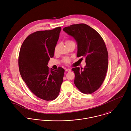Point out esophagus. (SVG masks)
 I'll list each match as a JSON object with an SVG mask.
<instances>
[{"label":"esophagus","instance_id":"34e87169","mask_svg":"<svg viewBox=\"0 0 131 131\" xmlns=\"http://www.w3.org/2000/svg\"><path fill=\"white\" fill-rule=\"evenodd\" d=\"M66 71H67V72H71V70L70 69H66Z\"/></svg>","mask_w":131,"mask_h":131}]
</instances>
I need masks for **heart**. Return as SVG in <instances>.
Segmentation results:
<instances>
[{
  "label": "heart",
  "instance_id": "heart-1",
  "mask_svg": "<svg viewBox=\"0 0 131 131\" xmlns=\"http://www.w3.org/2000/svg\"><path fill=\"white\" fill-rule=\"evenodd\" d=\"M65 44L66 45H67V47H69L70 46H72V45H75V42L74 41L72 40H67L65 41ZM59 47V45L57 44L56 45L55 47V48H54V53H56L57 52V50H58V48ZM71 61V59L69 57H64L63 59V61L64 62V63H65L66 64H68L70 63Z\"/></svg>",
  "mask_w": 131,
  "mask_h": 131
}]
</instances>
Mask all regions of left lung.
<instances>
[{
  "mask_svg": "<svg viewBox=\"0 0 131 131\" xmlns=\"http://www.w3.org/2000/svg\"><path fill=\"white\" fill-rule=\"evenodd\" d=\"M63 30L76 41L77 56L86 59L84 69H72L75 86L83 93H92L101 86L108 69V56L104 41L96 30L85 24L72 25Z\"/></svg>",
  "mask_w": 131,
  "mask_h": 131,
  "instance_id": "left-lung-1",
  "label": "left lung"
}]
</instances>
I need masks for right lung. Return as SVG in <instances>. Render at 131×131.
<instances>
[{"mask_svg":"<svg viewBox=\"0 0 131 131\" xmlns=\"http://www.w3.org/2000/svg\"><path fill=\"white\" fill-rule=\"evenodd\" d=\"M61 27L34 32L23 42L19 56V71L23 81L37 97L44 100L55 99L60 92L64 70L49 69L54 56Z\"/></svg>","mask_w":131,"mask_h":131,"instance_id":"add662e5","label":"right lung"}]
</instances>
